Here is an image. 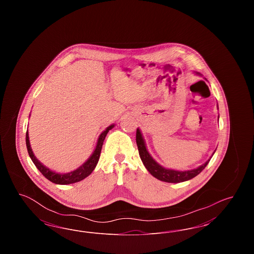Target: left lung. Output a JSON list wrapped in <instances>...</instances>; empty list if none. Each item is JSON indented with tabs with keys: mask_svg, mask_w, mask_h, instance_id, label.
Masks as SVG:
<instances>
[{
	"mask_svg": "<svg viewBox=\"0 0 254 254\" xmlns=\"http://www.w3.org/2000/svg\"><path fill=\"white\" fill-rule=\"evenodd\" d=\"M197 74H199V73H197ZM218 120H219V117H218ZM136 143H137L138 150H139V155H140V158H141L145 169H147V171L153 177L157 178L158 180L167 182V183H181V182L189 181V180L192 179L195 176H197L203 169H205L206 165L208 164L209 160L212 157L211 156L205 162V164L201 165L200 167H198L196 169L184 170V171L166 169V168L162 167L160 164H158L157 162L151 157V155L147 151L145 139L139 128H137V131H136ZM214 152H213V154H214Z\"/></svg>",
	"mask_w": 254,
	"mask_h": 254,
	"instance_id": "8db88e82",
	"label": "left lung"
}]
</instances>
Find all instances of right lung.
<instances>
[{"label":"right lung","instance_id":"right-lung-1","mask_svg":"<svg viewBox=\"0 0 254 254\" xmlns=\"http://www.w3.org/2000/svg\"><path fill=\"white\" fill-rule=\"evenodd\" d=\"M114 124L110 125L103 132L100 134L98 141H97L96 146L94 151L92 152V154L90 155V157L88 158L85 163L79 167L78 169L67 172V173H61V172H55L53 170L47 168L46 166H44L34 155L32 148L30 146V142H29V137H28V131H26L25 135V142H26V147H27V151L29 154V157L31 158L32 162L34 163V165L36 166L37 169L40 170V172L47 178L49 181L57 184V185H69L73 183H77V182L82 181L85 178H86L88 175L91 174V172L96 168L100 154H101V150H102V146L104 144V140L107 136V134L110 129H112L114 127Z\"/></svg>","mask_w":254,"mask_h":254}]
</instances>
